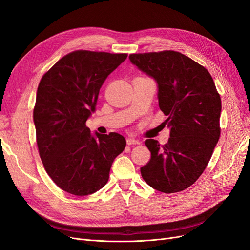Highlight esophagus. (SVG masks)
I'll return each instance as SVG.
<instances>
[{"mask_svg":"<svg viewBox=\"0 0 250 250\" xmlns=\"http://www.w3.org/2000/svg\"><path fill=\"white\" fill-rule=\"evenodd\" d=\"M141 142L139 140H134V139H127V145H139Z\"/></svg>","mask_w":250,"mask_h":250,"instance_id":"obj_1","label":"esophagus"}]
</instances>
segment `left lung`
<instances>
[{"instance_id": "obj_1", "label": "left lung", "mask_w": 250, "mask_h": 250, "mask_svg": "<svg viewBox=\"0 0 250 250\" xmlns=\"http://www.w3.org/2000/svg\"><path fill=\"white\" fill-rule=\"evenodd\" d=\"M129 59L155 80L170 129L164 146L146 140L151 158L141 168L142 176L163 193L186 190L207 168L220 137L221 99L214 80L206 67L175 51L131 54Z\"/></svg>"}]
</instances>
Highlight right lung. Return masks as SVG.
<instances>
[{"mask_svg": "<svg viewBox=\"0 0 250 250\" xmlns=\"http://www.w3.org/2000/svg\"><path fill=\"white\" fill-rule=\"evenodd\" d=\"M127 54L75 51L43 75L33 122L43 167L63 191L86 196L106 185L126 140L117 132L92 133L85 123L96 110L100 88Z\"/></svg>", "mask_w": 250, "mask_h": 250, "instance_id": "1", "label": "right lung"}]
</instances>
